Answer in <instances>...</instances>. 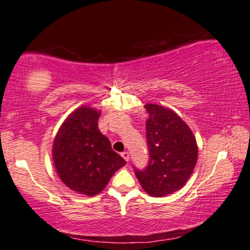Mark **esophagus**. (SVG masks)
<instances>
[{
	"label": "esophagus",
	"instance_id": "esophagus-1",
	"mask_svg": "<svg viewBox=\"0 0 250 250\" xmlns=\"http://www.w3.org/2000/svg\"><path fill=\"white\" fill-rule=\"evenodd\" d=\"M121 156H122L123 159L125 160V161H129V153H128L127 151H125V152H122V153H121Z\"/></svg>",
	"mask_w": 250,
	"mask_h": 250
}]
</instances>
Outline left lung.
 <instances>
[{"mask_svg": "<svg viewBox=\"0 0 250 250\" xmlns=\"http://www.w3.org/2000/svg\"><path fill=\"white\" fill-rule=\"evenodd\" d=\"M148 164L134 167L142 188L152 197H165L184 186L198 159V146L188 125L171 109L147 104Z\"/></svg>", "mask_w": 250, "mask_h": 250, "instance_id": "1", "label": "left lung"}]
</instances>
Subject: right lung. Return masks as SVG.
<instances>
[{
  "mask_svg": "<svg viewBox=\"0 0 250 250\" xmlns=\"http://www.w3.org/2000/svg\"><path fill=\"white\" fill-rule=\"evenodd\" d=\"M99 112L83 106L66 119L53 142L52 156L59 177L85 195L102 192L113 174L125 165L98 129Z\"/></svg>",
  "mask_w": 250,
  "mask_h": 250,
  "instance_id": "1",
  "label": "right lung"
}]
</instances>
